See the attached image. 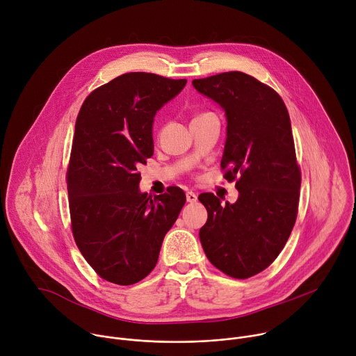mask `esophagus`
<instances>
[{"label": "esophagus", "instance_id": "34e87169", "mask_svg": "<svg viewBox=\"0 0 356 356\" xmlns=\"http://www.w3.org/2000/svg\"><path fill=\"white\" fill-rule=\"evenodd\" d=\"M186 198H187V202H195L197 201V194L193 193V191H187Z\"/></svg>", "mask_w": 356, "mask_h": 356}]
</instances>
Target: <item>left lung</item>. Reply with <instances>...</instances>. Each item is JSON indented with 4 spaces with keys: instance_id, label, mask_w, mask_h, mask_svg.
Returning a JSON list of instances; mask_svg holds the SVG:
<instances>
[{
    "instance_id": "left-lung-1",
    "label": "left lung",
    "mask_w": 356,
    "mask_h": 356,
    "mask_svg": "<svg viewBox=\"0 0 356 356\" xmlns=\"http://www.w3.org/2000/svg\"><path fill=\"white\" fill-rule=\"evenodd\" d=\"M193 86L225 111L221 169L239 191L225 206L211 193L198 195L209 213L200 241L217 269L248 279L279 257L297 218L301 172L290 117L272 87L242 72L195 79Z\"/></svg>"
}]
</instances>
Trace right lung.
I'll use <instances>...</instances> for the list:
<instances>
[{"label": "right lung", "mask_w": 356, "mask_h": 356, "mask_svg": "<svg viewBox=\"0 0 356 356\" xmlns=\"http://www.w3.org/2000/svg\"><path fill=\"white\" fill-rule=\"evenodd\" d=\"M187 80L134 72L91 91L80 108L66 173L72 232L94 272L129 286L158 264L186 202L180 187L140 193L139 165L154 155L152 124Z\"/></svg>", "instance_id": "right-lung-1"}]
</instances>
